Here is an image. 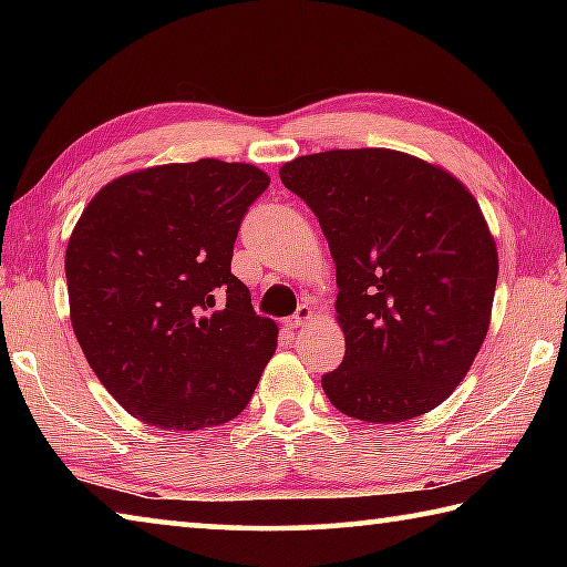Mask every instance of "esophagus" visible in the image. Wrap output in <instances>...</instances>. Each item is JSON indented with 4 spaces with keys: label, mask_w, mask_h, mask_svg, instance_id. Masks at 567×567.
<instances>
[{
    "label": "esophagus",
    "mask_w": 567,
    "mask_h": 567,
    "mask_svg": "<svg viewBox=\"0 0 567 567\" xmlns=\"http://www.w3.org/2000/svg\"><path fill=\"white\" fill-rule=\"evenodd\" d=\"M312 320V307H307V305H302L300 310H297L290 320H287V328H305L307 322Z\"/></svg>",
    "instance_id": "esophagus-1"
}]
</instances>
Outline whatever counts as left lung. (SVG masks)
I'll return each instance as SVG.
<instances>
[{"mask_svg":"<svg viewBox=\"0 0 567 567\" xmlns=\"http://www.w3.org/2000/svg\"><path fill=\"white\" fill-rule=\"evenodd\" d=\"M328 237L344 358L322 375L342 415L405 422L453 395L491 328L497 247L447 169L398 150H330L280 167Z\"/></svg>","mask_w":567,"mask_h":567,"instance_id":"left-lung-1","label":"left lung"}]
</instances>
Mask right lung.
<instances>
[{
  "mask_svg": "<svg viewBox=\"0 0 567 567\" xmlns=\"http://www.w3.org/2000/svg\"><path fill=\"white\" fill-rule=\"evenodd\" d=\"M267 185L245 162H175L107 182L76 219L64 255L72 330L110 395L147 425L229 422L275 354L277 324L229 272Z\"/></svg>",
  "mask_w": 567,
  "mask_h": 567,
  "instance_id": "1",
  "label": "right lung"
}]
</instances>
